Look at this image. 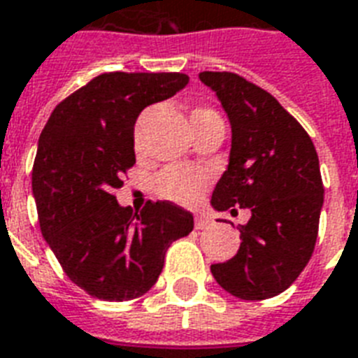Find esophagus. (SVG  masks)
Segmentation results:
<instances>
[{
    "label": "esophagus",
    "mask_w": 358,
    "mask_h": 358,
    "mask_svg": "<svg viewBox=\"0 0 358 358\" xmlns=\"http://www.w3.org/2000/svg\"><path fill=\"white\" fill-rule=\"evenodd\" d=\"M194 224H196V229H207L213 226V220L209 217H205V215H198Z\"/></svg>",
    "instance_id": "1"
}]
</instances>
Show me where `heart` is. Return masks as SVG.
Here are the masks:
<instances>
[{
    "label": "heart",
    "mask_w": 358,
    "mask_h": 358,
    "mask_svg": "<svg viewBox=\"0 0 358 358\" xmlns=\"http://www.w3.org/2000/svg\"><path fill=\"white\" fill-rule=\"evenodd\" d=\"M213 117H218V115L213 110H205V108L194 110L190 115L192 123ZM205 187H207V176L203 171L192 170V168H168L155 179V192L159 194L160 198L181 205L194 203L201 196Z\"/></svg>",
    "instance_id": "b5f03b06"
}]
</instances>
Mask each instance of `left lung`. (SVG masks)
<instances>
[{
    "label": "left lung",
    "instance_id": "left-lung-1",
    "mask_svg": "<svg viewBox=\"0 0 358 358\" xmlns=\"http://www.w3.org/2000/svg\"><path fill=\"white\" fill-rule=\"evenodd\" d=\"M215 91L231 127L228 168L213 190V209L250 210L237 226L241 246L210 265L222 289L243 301L285 292L312 257L323 182L306 130L271 93L234 73H199Z\"/></svg>",
    "mask_w": 358,
    "mask_h": 358
}]
</instances>
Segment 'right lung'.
Masks as SVG:
<instances>
[{"mask_svg": "<svg viewBox=\"0 0 358 358\" xmlns=\"http://www.w3.org/2000/svg\"><path fill=\"white\" fill-rule=\"evenodd\" d=\"M187 84L181 73L101 74L59 102L41 132L31 176L38 224L66 276L91 297L121 303L148 293L168 246L192 231V215L171 201L134 213L113 196L136 162L140 112Z\"/></svg>", "mask_w": 358, "mask_h": 358, "instance_id": "add662e5", "label": "right lung"}]
</instances>
